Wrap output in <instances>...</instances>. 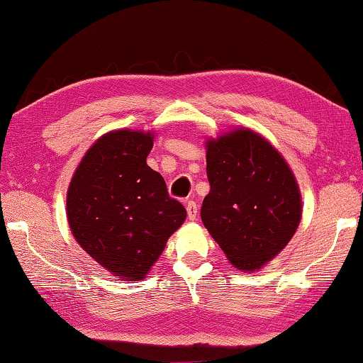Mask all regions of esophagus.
<instances>
[{
    "instance_id": "1",
    "label": "esophagus",
    "mask_w": 363,
    "mask_h": 363,
    "mask_svg": "<svg viewBox=\"0 0 363 363\" xmlns=\"http://www.w3.org/2000/svg\"><path fill=\"white\" fill-rule=\"evenodd\" d=\"M186 210H187V218H189L190 220H195L196 214H199V205H196L194 200H190V201H187Z\"/></svg>"
}]
</instances>
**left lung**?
Masks as SVG:
<instances>
[{"label": "left lung", "instance_id": "left-lung-1", "mask_svg": "<svg viewBox=\"0 0 363 363\" xmlns=\"http://www.w3.org/2000/svg\"><path fill=\"white\" fill-rule=\"evenodd\" d=\"M210 194L201 220L233 267L259 270L272 261L301 223L296 177L269 140L250 128L206 139Z\"/></svg>", "mask_w": 363, "mask_h": 363}]
</instances>
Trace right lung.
I'll list each match as a JSON object with an SVG mask.
<instances>
[{"instance_id": "obj_1", "label": "right lung", "mask_w": 363, "mask_h": 363, "mask_svg": "<svg viewBox=\"0 0 363 363\" xmlns=\"http://www.w3.org/2000/svg\"><path fill=\"white\" fill-rule=\"evenodd\" d=\"M155 133L113 130L84 153L67 190V219L77 243L125 281L145 279L186 220L162 174L147 164Z\"/></svg>"}]
</instances>
